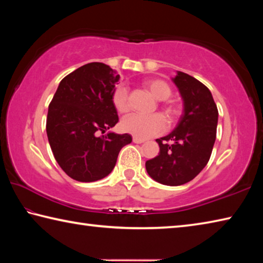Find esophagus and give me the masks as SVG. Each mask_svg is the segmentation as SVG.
Listing matches in <instances>:
<instances>
[{
  "instance_id": "obj_1",
  "label": "esophagus",
  "mask_w": 263,
  "mask_h": 263,
  "mask_svg": "<svg viewBox=\"0 0 263 263\" xmlns=\"http://www.w3.org/2000/svg\"><path fill=\"white\" fill-rule=\"evenodd\" d=\"M144 141H145V140L141 139V138L133 137V142H135V144H142V142H144Z\"/></svg>"
}]
</instances>
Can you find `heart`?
I'll return each instance as SVG.
<instances>
[{
	"instance_id": "heart-1",
	"label": "heart",
	"mask_w": 263,
	"mask_h": 263,
	"mask_svg": "<svg viewBox=\"0 0 263 263\" xmlns=\"http://www.w3.org/2000/svg\"><path fill=\"white\" fill-rule=\"evenodd\" d=\"M145 87L148 89L151 94L159 101L167 100L172 95V88L169 84L161 79H151L145 82ZM112 104L119 114H126L130 110V100H128V91L124 86H119L115 89L112 97ZM164 111L168 116L174 117L179 114V108L175 104L164 105ZM167 123L162 115H139L133 114L127 116L122 121L121 127L124 132L130 133L137 138H149L157 136L166 130Z\"/></svg>"
}]
</instances>
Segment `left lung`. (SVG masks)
I'll return each instance as SVG.
<instances>
[{"mask_svg":"<svg viewBox=\"0 0 263 263\" xmlns=\"http://www.w3.org/2000/svg\"><path fill=\"white\" fill-rule=\"evenodd\" d=\"M173 81L183 100V114L174 131L157 139L160 152L146 161L148 175L164 185L195 179L210 160L216 141L218 109L209 88L177 70Z\"/></svg>","mask_w":263,"mask_h":263,"instance_id":"left-lung-1","label":"left lung"}]
</instances>
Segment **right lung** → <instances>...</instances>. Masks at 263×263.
Instances as JSON below:
<instances>
[{
    "mask_svg": "<svg viewBox=\"0 0 263 263\" xmlns=\"http://www.w3.org/2000/svg\"><path fill=\"white\" fill-rule=\"evenodd\" d=\"M118 73L102 62H90L61 80L48 105L46 132L62 171L79 182L108 176L132 137L109 132L118 123L112 94Z\"/></svg>",
    "mask_w": 263,
    "mask_h": 263,
    "instance_id": "add662e5",
    "label": "right lung"
}]
</instances>
